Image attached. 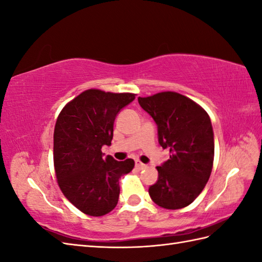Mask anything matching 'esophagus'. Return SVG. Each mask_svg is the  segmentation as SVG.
Returning <instances> with one entry per match:
<instances>
[{
    "label": "esophagus",
    "mask_w": 262,
    "mask_h": 262,
    "mask_svg": "<svg viewBox=\"0 0 262 262\" xmlns=\"http://www.w3.org/2000/svg\"><path fill=\"white\" fill-rule=\"evenodd\" d=\"M135 166H136V169H138V170H142V169L145 168V164L142 163L141 161H136V162H135Z\"/></svg>",
    "instance_id": "obj_1"
}]
</instances>
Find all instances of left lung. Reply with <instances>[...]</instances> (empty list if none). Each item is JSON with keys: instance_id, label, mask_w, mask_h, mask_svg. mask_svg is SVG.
<instances>
[{"instance_id": "1", "label": "left lung", "mask_w": 262, "mask_h": 262, "mask_svg": "<svg viewBox=\"0 0 262 262\" xmlns=\"http://www.w3.org/2000/svg\"><path fill=\"white\" fill-rule=\"evenodd\" d=\"M138 103L158 126L159 144L170 158L158 166L159 178L148 193L166 209L190 205L207 183L214 161V132L207 113L177 92L138 97Z\"/></svg>"}]
</instances>
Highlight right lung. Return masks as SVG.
Here are the masks:
<instances>
[{"mask_svg":"<svg viewBox=\"0 0 262 262\" xmlns=\"http://www.w3.org/2000/svg\"><path fill=\"white\" fill-rule=\"evenodd\" d=\"M133 93L86 90L65 105L54 130V166L58 186L77 209L90 216L113 210L119 198V179L134 168V160L103 157L111 145L119 111Z\"/></svg>","mask_w":262,"mask_h":262,"instance_id":"1","label":"right lung"}]
</instances>
